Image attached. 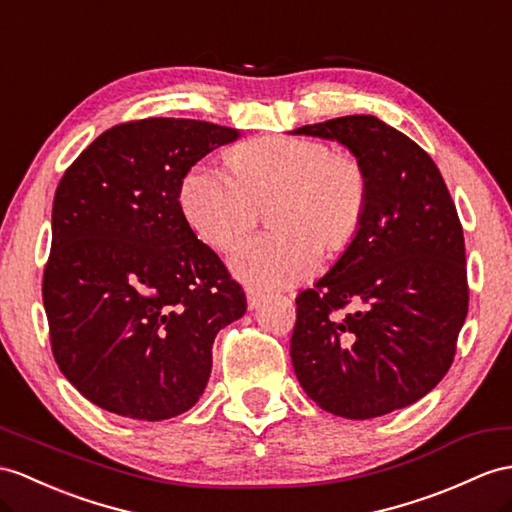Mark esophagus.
<instances>
[{
  "label": "esophagus",
  "mask_w": 512,
  "mask_h": 512,
  "mask_svg": "<svg viewBox=\"0 0 512 512\" xmlns=\"http://www.w3.org/2000/svg\"><path fill=\"white\" fill-rule=\"evenodd\" d=\"M265 297L263 291H256V289H247V306L249 308H256L260 304V299Z\"/></svg>",
  "instance_id": "esophagus-1"
}]
</instances>
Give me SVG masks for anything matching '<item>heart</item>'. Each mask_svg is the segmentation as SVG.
Masks as SVG:
<instances>
[{"instance_id":"b5f03b06","label":"heart","mask_w":512,"mask_h":512,"mask_svg":"<svg viewBox=\"0 0 512 512\" xmlns=\"http://www.w3.org/2000/svg\"><path fill=\"white\" fill-rule=\"evenodd\" d=\"M369 173L352 154L302 136H269L236 145L232 167L199 160L180 182L184 219L206 245L228 249L252 230L263 204L271 226L232 249L230 267L256 286H286L313 276L321 245L336 254L363 230Z\"/></svg>"}]
</instances>
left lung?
Returning <instances> with one entry per match:
<instances>
[{"label": "left lung", "mask_w": 512, "mask_h": 512, "mask_svg": "<svg viewBox=\"0 0 512 512\" xmlns=\"http://www.w3.org/2000/svg\"><path fill=\"white\" fill-rule=\"evenodd\" d=\"M339 141L363 162V230L313 289L297 295L295 376L310 400L371 419L421 400L456 356L469 308L463 226L439 167L371 115L293 130ZM354 305L352 314H343Z\"/></svg>", "instance_id": "obj_1"}]
</instances>
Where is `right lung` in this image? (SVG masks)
I'll list each match as a JSON object with an SVG mask.
<instances>
[{
    "mask_svg": "<svg viewBox=\"0 0 512 512\" xmlns=\"http://www.w3.org/2000/svg\"><path fill=\"white\" fill-rule=\"evenodd\" d=\"M239 130L136 119L102 132L60 178L43 304L56 365L95 406L160 421L204 393L243 286L184 219L180 182Z\"/></svg>",
    "mask_w": 512,
    "mask_h": 512,
    "instance_id": "add662e5",
    "label": "right lung"
}]
</instances>
